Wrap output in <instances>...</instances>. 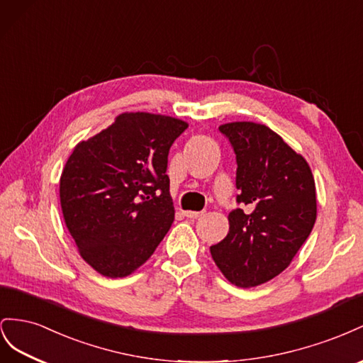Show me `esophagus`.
<instances>
[{"instance_id":"esophagus-1","label":"esophagus","mask_w":363,"mask_h":363,"mask_svg":"<svg viewBox=\"0 0 363 363\" xmlns=\"http://www.w3.org/2000/svg\"><path fill=\"white\" fill-rule=\"evenodd\" d=\"M202 214V211H184V216L189 217V219H198Z\"/></svg>"}]
</instances>
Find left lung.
<instances>
[{
  "instance_id": "1",
  "label": "left lung",
  "mask_w": 363,
  "mask_h": 363,
  "mask_svg": "<svg viewBox=\"0 0 363 363\" xmlns=\"http://www.w3.org/2000/svg\"><path fill=\"white\" fill-rule=\"evenodd\" d=\"M235 152L237 208L230 231L210 247L228 281L254 287L281 274L307 240L316 220V189L303 155L264 124L219 126Z\"/></svg>"
}]
</instances>
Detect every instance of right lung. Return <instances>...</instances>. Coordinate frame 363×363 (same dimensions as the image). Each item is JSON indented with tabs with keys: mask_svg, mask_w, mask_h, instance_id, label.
I'll return each instance as SVG.
<instances>
[{
	"mask_svg": "<svg viewBox=\"0 0 363 363\" xmlns=\"http://www.w3.org/2000/svg\"><path fill=\"white\" fill-rule=\"evenodd\" d=\"M187 121L123 112L69 155L59 196L65 225L84 260L108 278L146 263L174 220L169 150Z\"/></svg>",
	"mask_w": 363,
	"mask_h": 363,
	"instance_id": "obj_1",
	"label": "right lung"
}]
</instances>
